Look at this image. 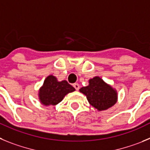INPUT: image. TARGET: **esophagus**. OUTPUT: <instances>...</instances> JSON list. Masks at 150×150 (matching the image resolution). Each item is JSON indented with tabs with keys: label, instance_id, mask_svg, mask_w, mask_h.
Returning <instances> with one entry per match:
<instances>
[{
	"label": "esophagus",
	"instance_id": "esophagus-1",
	"mask_svg": "<svg viewBox=\"0 0 150 150\" xmlns=\"http://www.w3.org/2000/svg\"><path fill=\"white\" fill-rule=\"evenodd\" d=\"M73 87H74V88H75L76 90H79V88H80V86H79V84H78V83H73Z\"/></svg>",
	"mask_w": 150,
	"mask_h": 150
}]
</instances>
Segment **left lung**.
I'll return each mask as SVG.
<instances>
[{"instance_id": "left-lung-1", "label": "left lung", "mask_w": 150, "mask_h": 150, "mask_svg": "<svg viewBox=\"0 0 150 150\" xmlns=\"http://www.w3.org/2000/svg\"><path fill=\"white\" fill-rule=\"evenodd\" d=\"M79 90L87 96L89 103L100 111L112 107L117 101V90L98 76L90 79L88 86Z\"/></svg>"}]
</instances>
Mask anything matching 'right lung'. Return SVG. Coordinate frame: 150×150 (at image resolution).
<instances>
[{"instance_id":"1","label":"right lung","mask_w":150,"mask_h":150,"mask_svg":"<svg viewBox=\"0 0 150 150\" xmlns=\"http://www.w3.org/2000/svg\"><path fill=\"white\" fill-rule=\"evenodd\" d=\"M75 89L67 81H58L54 75H48L39 91V98L43 105H56L61 102L69 93Z\"/></svg>"}]
</instances>
